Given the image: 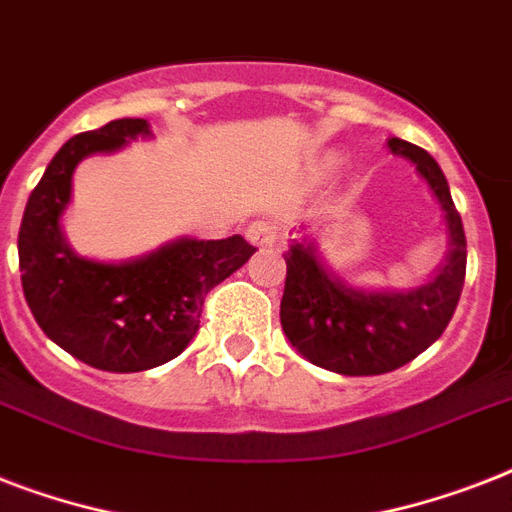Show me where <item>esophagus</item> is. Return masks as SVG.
Returning <instances> with one entry per match:
<instances>
[{
	"label": "esophagus",
	"mask_w": 512,
	"mask_h": 512,
	"mask_svg": "<svg viewBox=\"0 0 512 512\" xmlns=\"http://www.w3.org/2000/svg\"><path fill=\"white\" fill-rule=\"evenodd\" d=\"M247 239L255 244V247H273L276 239H279V228L268 220H257L247 228Z\"/></svg>",
	"instance_id": "esophagus-1"
}]
</instances>
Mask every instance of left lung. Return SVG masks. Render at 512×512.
Instances as JSON below:
<instances>
[{
    "mask_svg": "<svg viewBox=\"0 0 512 512\" xmlns=\"http://www.w3.org/2000/svg\"><path fill=\"white\" fill-rule=\"evenodd\" d=\"M388 151L412 164L441 207L449 249L436 276L412 289L356 287L329 268L305 225H297L284 255V335L311 364L348 377L393 372L428 350L452 321L465 284L468 244L444 172L428 151L401 138H390Z\"/></svg>",
    "mask_w": 512,
    "mask_h": 512,
    "instance_id": "8db88e82",
    "label": "left lung"
}]
</instances>
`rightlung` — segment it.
<instances>
[{"label": "right lung", "instance_id": "right-lung-1", "mask_svg": "<svg viewBox=\"0 0 512 512\" xmlns=\"http://www.w3.org/2000/svg\"><path fill=\"white\" fill-rule=\"evenodd\" d=\"M138 138H151L146 119H116L68 140L28 196L18 233L20 281L36 324L74 358L119 374L180 356L196 337L204 295L255 255L239 233L217 241L180 236L119 263L79 255L63 233L74 170Z\"/></svg>", "mask_w": 512, "mask_h": 512}]
</instances>
